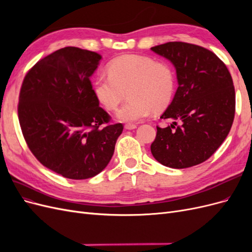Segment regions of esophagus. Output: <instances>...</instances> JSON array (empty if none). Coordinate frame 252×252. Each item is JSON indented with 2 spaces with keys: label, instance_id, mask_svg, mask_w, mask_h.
Here are the masks:
<instances>
[{
  "label": "esophagus",
  "instance_id": "1",
  "mask_svg": "<svg viewBox=\"0 0 252 252\" xmlns=\"http://www.w3.org/2000/svg\"><path fill=\"white\" fill-rule=\"evenodd\" d=\"M136 128V125L134 124H126L125 125V129H127V130H132V129H135Z\"/></svg>",
  "mask_w": 252,
  "mask_h": 252
}]
</instances>
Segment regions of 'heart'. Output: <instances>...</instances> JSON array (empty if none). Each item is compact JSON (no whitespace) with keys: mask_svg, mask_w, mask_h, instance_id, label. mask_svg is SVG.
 Returning <instances> with one entry per match:
<instances>
[{"mask_svg":"<svg viewBox=\"0 0 252 252\" xmlns=\"http://www.w3.org/2000/svg\"><path fill=\"white\" fill-rule=\"evenodd\" d=\"M107 69L109 75L95 79L94 93L106 109L116 110L127 90L129 101L118 111L119 120L134 123L170 104L175 79L169 65L148 57L124 55L112 60Z\"/></svg>","mask_w":252,"mask_h":252,"instance_id":"obj_1","label":"heart"}]
</instances>
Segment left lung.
I'll return each instance as SVG.
<instances>
[{
	"mask_svg": "<svg viewBox=\"0 0 252 252\" xmlns=\"http://www.w3.org/2000/svg\"><path fill=\"white\" fill-rule=\"evenodd\" d=\"M175 67L179 87L157 127L151 154L158 163L182 169L208 159L230 131L235 112L231 74L212 51L194 44L168 42L151 47Z\"/></svg>",
	"mask_w": 252,
	"mask_h": 252,
	"instance_id": "1",
	"label": "left lung"
}]
</instances>
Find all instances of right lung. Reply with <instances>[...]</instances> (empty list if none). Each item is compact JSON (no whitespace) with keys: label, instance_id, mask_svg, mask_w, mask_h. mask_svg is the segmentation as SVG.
<instances>
[{"label":"right lung","instance_id":"1","mask_svg":"<svg viewBox=\"0 0 252 252\" xmlns=\"http://www.w3.org/2000/svg\"><path fill=\"white\" fill-rule=\"evenodd\" d=\"M101 59L78 47L59 49L40 60L21 87L18 114L28 148L42 165L67 179L100 173L124 128L110 123L94 95L90 77Z\"/></svg>","mask_w":252,"mask_h":252}]
</instances>
